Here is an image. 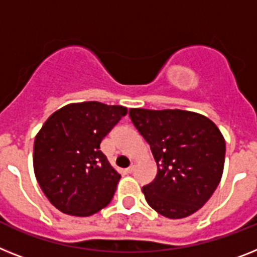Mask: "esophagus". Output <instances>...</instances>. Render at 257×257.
Here are the masks:
<instances>
[{
    "label": "esophagus",
    "mask_w": 257,
    "mask_h": 257,
    "mask_svg": "<svg viewBox=\"0 0 257 257\" xmlns=\"http://www.w3.org/2000/svg\"><path fill=\"white\" fill-rule=\"evenodd\" d=\"M135 167H136V165H135V163H132V165L129 166L128 169H126V171H128V172H133V170H135Z\"/></svg>",
    "instance_id": "obj_1"
}]
</instances>
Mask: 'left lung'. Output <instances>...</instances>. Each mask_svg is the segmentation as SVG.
I'll use <instances>...</instances> for the list:
<instances>
[{
  "label": "left lung",
  "mask_w": 257,
  "mask_h": 257,
  "mask_svg": "<svg viewBox=\"0 0 257 257\" xmlns=\"http://www.w3.org/2000/svg\"><path fill=\"white\" fill-rule=\"evenodd\" d=\"M146 140L158 172L142 192L163 217L179 219L197 212L221 182L225 139L206 116L183 109H129Z\"/></svg>",
  "instance_id": "8db88e82"
}]
</instances>
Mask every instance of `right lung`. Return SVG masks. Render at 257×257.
Returning <instances> with one entry per match:
<instances>
[{"label": "right lung", "mask_w": 257, "mask_h": 257, "mask_svg": "<svg viewBox=\"0 0 257 257\" xmlns=\"http://www.w3.org/2000/svg\"><path fill=\"white\" fill-rule=\"evenodd\" d=\"M126 107L72 103L53 112L35 137L34 171L60 212L88 217L111 202L120 174L100 152V142Z\"/></svg>", "instance_id": "right-lung-1"}]
</instances>
